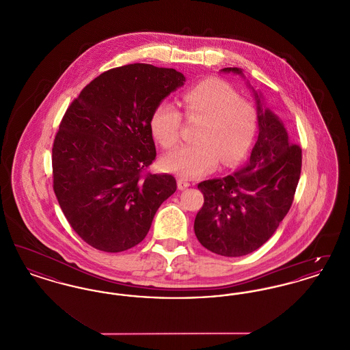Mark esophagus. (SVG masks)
I'll return each mask as SVG.
<instances>
[{"label": "esophagus", "instance_id": "34e87169", "mask_svg": "<svg viewBox=\"0 0 350 350\" xmlns=\"http://www.w3.org/2000/svg\"><path fill=\"white\" fill-rule=\"evenodd\" d=\"M177 186H178L180 190H185V189H187V187L190 186V183L186 181V180H183V178H180V180L177 181Z\"/></svg>", "mask_w": 350, "mask_h": 350}]
</instances>
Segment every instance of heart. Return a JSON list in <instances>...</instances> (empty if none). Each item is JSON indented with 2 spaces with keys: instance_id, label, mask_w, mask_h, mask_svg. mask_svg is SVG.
Returning a JSON list of instances; mask_svg holds the SVG:
<instances>
[{
  "instance_id": "heart-1",
  "label": "heart",
  "mask_w": 350,
  "mask_h": 350,
  "mask_svg": "<svg viewBox=\"0 0 350 350\" xmlns=\"http://www.w3.org/2000/svg\"><path fill=\"white\" fill-rule=\"evenodd\" d=\"M185 114L202 119L196 135L198 143L167 153L163 167L183 178H196L213 172L219 161L232 167L250 150L257 129L258 113L250 100L220 80L197 83L183 94ZM183 116L170 102H161L152 113L150 133L164 147L172 148L180 140Z\"/></svg>"
}]
</instances>
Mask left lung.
<instances>
[{
    "label": "left lung",
    "instance_id": "left-lung-1",
    "mask_svg": "<svg viewBox=\"0 0 350 350\" xmlns=\"http://www.w3.org/2000/svg\"><path fill=\"white\" fill-rule=\"evenodd\" d=\"M220 72L239 75L240 68ZM258 137L245 165L223 178L198 185L204 203L194 221L200 244L224 257H240L258 250L288 213L299 183L301 150L291 143L282 120L254 90Z\"/></svg>",
    "mask_w": 350,
    "mask_h": 350
}]
</instances>
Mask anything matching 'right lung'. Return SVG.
<instances>
[{"mask_svg": "<svg viewBox=\"0 0 350 350\" xmlns=\"http://www.w3.org/2000/svg\"><path fill=\"white\" fill-rule=\"evenodd\" d=\"M185 81L173 68H114L68 107L52 148L53 191L70 227L93 248L137 245L176 191L173 176L144 170L156 157L152 113Z\"/></svg>", "mask_w": 350, "mask_h": 350, "instance_id": "right-lung-1", "label": "right lung"}]
</instances>
